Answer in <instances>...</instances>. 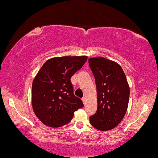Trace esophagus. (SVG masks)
<instances>
[{
    "mask_svg": "<svg viewBox=\"0 0 158 158\" xmlns=\"http://www.w3.org/2000/svg\"><path fill=\"white\" fill-rule=\"evenodd\" d=\"M82 102H83L84 105H85V103H86V98H85V97H82Z\"/></svg>",
    "mask_w": 158,
    "mask_h": 158,
    "instance_id": "obj_1",
    "label": "esophagus"
}]
</instances>
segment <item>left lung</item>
I'll return each instance as SVG.
<instances>
[{"label": "left lung", "mask_w": 158, "mask_h": 158, "mask_svg": "<svg viewBox=\"0 0 158 158\" xmlns=\"http://www.w3.org/2000/svg\"><path fill=\"white\" fill-rule=\"evenodd\" d=\"M95 78L97 110L89 123L97 130L108 131L117 127L125 115L130 99V87L123 69L116 62L103 57L89 59Z\"/></svg>", "instance_id": "obj_1"}]
</instances>
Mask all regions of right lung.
<instances>
[{"mask_svg":"<svg viewBox=\"0 0 158 158\" xmlns=\"http://www.w3.org/2000/svg\"><path fill=\"white\" fill-rule=\"evenodd\" d=\"M87 56L54 57L46 61L32 84L31 103L35 115L44 125L59 127L68 124L74 112L84 106L73 94L72 76L81 69Z\"/></svg>","mask_w":158,"mask_h":158,"instance_id":"obj_1","label":"right lung"}]
</instances>
